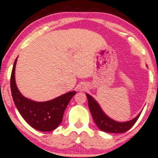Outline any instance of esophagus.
<instances>
[{"instance_id": "esophagus-1", "label": "esophagus", "mask_w": 158, "mask_h": 158, "mask_svg": "<svg viewBox=\"0 0 158 158\" xmlns=\"http://www.w3.org/2000/svg\"><path fill=\"white\" fill-rule=\"evenodd\" d=\"M86 88H87V86H86L85 84H84V83H81L78 85V90H80V91L85 90Z\"/></svg>"}]
</instances>
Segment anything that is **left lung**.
<instances>
[{"mask_svg":"<svg viewBox=\"0 0 158 158\" xmlns=\"http://www.w3.org/2000/svg\"><path fill=\"white\" fill-rule=\"evenodd\" d=\"M88 101V107L92 114L95 123L101 130L109 133H124L130 129L138 118L139 117L142 111L134 118L133 119L128 122H118L109 118L103 110L101 109L98 103L89 94H86Z\"/></svg>","mask_w":158,"mask_h":158,"instance_id":"1","label":"left lung"}]
</instances>
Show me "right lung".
Masks as SVG:
<instances>
[{
	"label": "right lung",
	"mask_w": 158,
	"mask_h": 158,
	"mask_svg": "<svg viewBox=\"0 0 158 158\" xmlns=\"http://www.w3.org/2000/svg\"><path fill=\"white\" fill-rule=\"evenodd\" d=\"M17 58L13 66L10 83L15 105L23 119L34 129L41 131H52L61 124L64 110L76 92H68L44 102H36L26 98L19 90L15 81Z\"/></svg>",
	"instance_id": "add662e5"
}]
</instances>
